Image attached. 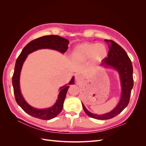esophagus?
Returning <instances> with one entry per match:
<instances>
[{"instance_id":"1","label":"esophagus","mask_w":146,"mask_h":146,"mask_svg":"<svg viewBox=\"0 0 146 146\" xmlns=\"http://www.w3.org/2000/svg\"><path fill=\"white\" fill-rule=\"evenodd\" d=\"M82 79H83V78H82L81 75L77 74L76 76V80L77 82H80V81H81L82 80Z\"/></svg>"}]
</instances>
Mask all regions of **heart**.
<instances>
[{
  "instance_id": "heart-1",
  "label": "heart",
  "mask_w": 146,
  "mask_h": 146,
  "mask_svg": "<svg viewBox=\"0 0 146 146\" xmlns=\"http://www.w3.org/2000/svg\"><path fill=\"white\" fill-rule=\"evenodd\" d=\"M107 55V47L102 43L83 42L75 46L72 51V56L75 60L83 61L90 59L94 64L103 62Z\"/></svg>"
}]
</instances>
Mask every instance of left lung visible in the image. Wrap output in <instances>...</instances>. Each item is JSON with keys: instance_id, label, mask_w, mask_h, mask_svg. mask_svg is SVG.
<instances>
[{"instance_id": "8db88e82", "label": "left lung", "mask_w": 146, "mask_h": 146, "mask_svg": "<svg viewBox=\"0 0 146 146\" xmlns=\"http://www.w3.org/2000/svg\"><path fill=\"white\" fill-rule=\"evenodd\" d=\"M109 46L108 56L102 63L104 68H112L118 72L121 86V95L119 102L111 111L104 114L91 113L82 102L84 111L91 117L107 120L116 116L129 103L131 91L133 86V66L126 52L122 47L112 40L105 39Z\"/></svg>"}]
</instances>
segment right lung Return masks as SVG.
Returning <instances> with one entry per match:
<instances>
[{
	"label": "right lung",
	"mask_w": 146,
	"mask_h": 146,
	"mask_svg": "<svg viewBox=\"0 0 146 146\" xmlns=\"http://www.w3.org/2000/svg\"><path fill=\"white\" fill-rule=\"evenodd\" d=\"M69 42V41L68 39L61 37L58 35H47V36L38 38L27 44L16 60L14 74L12 78L15 99L16 102L22 109L30 116L42 120H49L58 115L63 109L66 95L69 88V85L75 83L74 76L72 77L68 85H65L60 88L58 99H56V102L54 105L50 107L42 109L34 108L25 101L21 91L19 82L20 75L24 61L27 58L28 55L42 48L55 50L61 54H64L68 49Z\"/></svg>",
	"instance_id": "add662e5"
}]
</instances>
